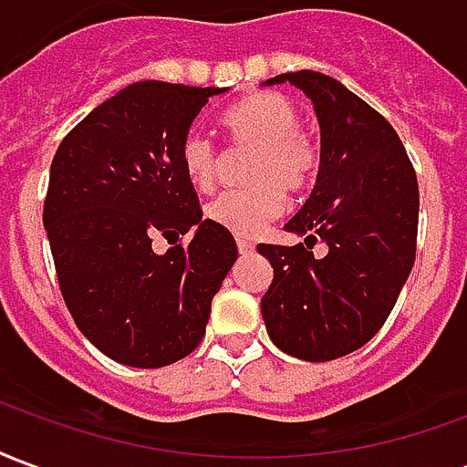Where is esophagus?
I'll list each match as a JSON object with an SVG mask.
<instances>
[{
    "instance_id": "obj_1",
    "label": "esophagus",
    "mask_w": 467,
    "mask_h": 467,
    "mask_svg": "<svg viewBox=\"0 0 467 467\" xmlns=\"http://www.w3.org/2000/svg\"><path fill=\"white\" fill-rule=\"evenodd\" d=\"M237 250H240V254H253L254 243H250V240H237Z\"/></svg>"
}]
</instances>
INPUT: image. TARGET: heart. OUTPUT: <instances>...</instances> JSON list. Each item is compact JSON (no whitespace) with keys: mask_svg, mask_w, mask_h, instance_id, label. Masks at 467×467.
Masks as SVG:
<instances>
[{"mask_svg":"<svg viewBox=\"0 0 467 467\" xmlns=\"http://www.w3.org/2000/svg\"><path fill=\"white\" fill-rule=\"evenodd\" d=\"M233 147L254 150L247 162L243 190H230L207 204V217L234 234H254L283 210L285 192L297 194L313 184L320 150L300 130L297 107L275 92H257L234 105L223 119ZM187 182L194 190H213L220 174V152L202 132H190L180 147Z\"/></svg>","mask_w":467,"mask_h":467,"instance_id":"b5f03b06","label":"heart"}]
</instances>
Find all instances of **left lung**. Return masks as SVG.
<instances>
[{"mask_svg": "<svg viewBox=\"0 0 467 467\" xmlns=\"http://www.w3.org/2000/svg\"><path fill=\"white\" fill-rule=\"evenodd\" d=\"M290 82L313 102L320 122V170L287 233L305 244H257L273 265L263 320L277 348L307 362L358 350L395 307L415 260L418 177L390 122L337 79L310 69ZM320 239L328 250L315 258Z\"/></svg>", "mask_w": 467, "mask_h": 467, "instance_id": "1", "label": "left lung"}]
</instances>
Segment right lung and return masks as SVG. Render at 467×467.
<instances>
[{
	"instance_id": "1",
	"label": "right lung",
	"mask_w": 467,
	"mask_h": 467,
	"mask_svg": "<svg viewBox=\"0 0 467 467\" xmlns=\"http://www.w3.org/2000/svg\"><path fill=\"white\" fill-rule=\"evenodd\" d=\"M224 87L134 82L67 134L49 170L45 230L77 327L130 368H164L202 343L214 293L237 260L230 230L202 220L182 140ZM195 230L164 255L157 234Z\"/></svg>"
}]
</instances>
